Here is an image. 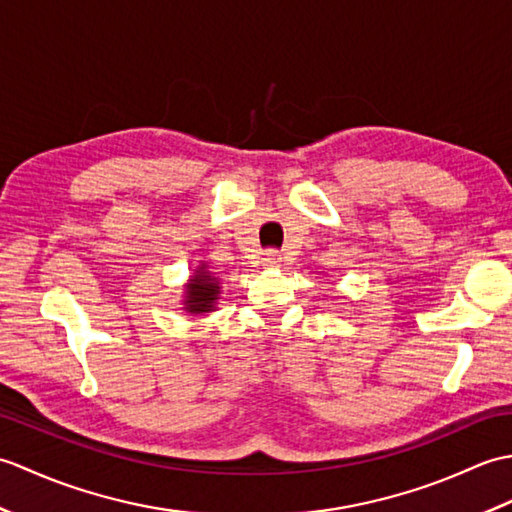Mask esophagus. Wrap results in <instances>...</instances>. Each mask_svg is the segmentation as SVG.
<instances>
[{
    "mask_svg": "<svg viewBox=\"0 0 512 512\" xmlns=\"http://www.w3.org/2000/svg\"><path fill=\"white\" fill-rule=\"evenodd\" d=\"M279 262H281V255L277 253V250H268V253L264 255L266 266H279Z\"/></svg>",
    "mask_w": 512,
    "mask_h": 512,
    "instance_id": "esophagus-1",
    "label": "esophagus"
}]
</instances>
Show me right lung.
I'll list each match as a JSON object with an SVG mask.
<instances>
[{"label":"right lung","mask_w":512,"mask_h":512,"mask_svg":"<svg viewBox=\"0 0 512 512\" xmlns=\"http://www.w3.org/2000/svg\"><path fill=\"white\" fill-rule=\"evenodd\" d=\"M220 295H222L220 277L211 273L209 266L204 262H200V266L195 268L193 275L187 279V284H184L182 310L191 314V317L215 312Z\"/></svg>","instance_id":"1"}]
</instances>
